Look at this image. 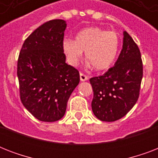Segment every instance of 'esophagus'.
<instances>
[{"mask_svg":"<svg viewBox=\"0 0 158 158\" xmlns=\"http://www.w3.org/2000/svg\"><path fill=\"white\" fill-rule=\"evenodd\" d=\"M79 75H80V80H81V81H86V80L89 79V77L87 76L86 74H83V73H80Z\"/></svg>","mask_w":158,"mask_h":158,"instance_id":"1","label":"esophagus"}]
</instances>
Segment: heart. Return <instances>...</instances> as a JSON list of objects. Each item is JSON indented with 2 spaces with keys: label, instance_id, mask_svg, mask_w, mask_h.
I'll use <instances>...</instances> for the list:
<instances>
[{
  "label": "heart",
  "instance_id": "1",
  "mask_svg": "<svg viewBox=\"0 0 158 158\" xmlns=\"http://www.w3.org/2000/svg\"><path fill=\"white\" fill-rule=\"evenodd\" d=\"M117 33L99 27H87L79 30L75 39L64 38L62 49L69 64L76 65L85 52V58L94 69L101 71L109 69L115 62L120 48Z\"/></svg>",
  "mask_w": 158,
  "mask_h": 158
}]
</instances>
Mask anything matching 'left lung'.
I'll use <instances>...</instances> for the list:
<instances>
[{"label": "left lung", "instance_id": "left-lung-1", "mask_svg": "<svg viewBox=\"0 0 158 158\" xmlns=\"http://www.w3.org/2000/svg\"><path fill=\"white\" fill-rule=\"evenodd\" d=\"M122 50L115 65L103 75L90 79L94 91L92 110L102 121H115L125 116L139 97L143 61L137 44L125 31Z\"/></svg>", "mask_w": 158, "mask_h": 158}]
</instances>
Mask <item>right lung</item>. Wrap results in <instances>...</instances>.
I'll return each instance as SVG.
<instances>
[{"label":"right lung","mask_w":158,"mask_h":158,"mask_svg":"<svg viewBox=\"0 0 158 158\" xmlns=\"http://www.w3.org/2000/svg\"><path fill=\"white\" fill-rule=\"evenodd\" d=\"M65 21L53 19L33 31L19 56L17 75L20 100L41 121L64 116L67 102L79 83V73L65 63L62 49Z\"/></svg>","instance_id":"right-lung-1"}]
</instances>
